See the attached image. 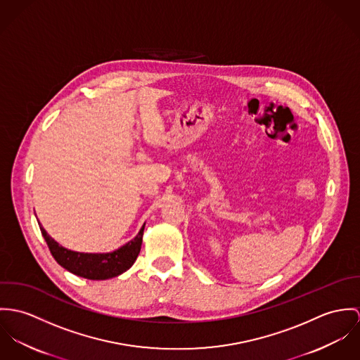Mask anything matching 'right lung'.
Masks as SVG:
<instances>
[{
	"label": "right lung",
	"instance_id": "1",
	"mask_svg": "<svg viewBox=\"0 0 360 360\" xmlns=\"http://www.w3.org/2000/svg\"><path fill=\"white\" fill-rule=\"evenodd\" d=\"M40 229L52 257L60 266L84 279L106 280L119 276L134 265L141 251L145 224L141 228L139 233L134 239L129 240L127 244L121 245L120 248L112 252L101 254L77 252L68 250L52 239L41 225Z\"/></svg>",
	"mask_w": 360,
	"mask_h": 360
}]
</instances>
